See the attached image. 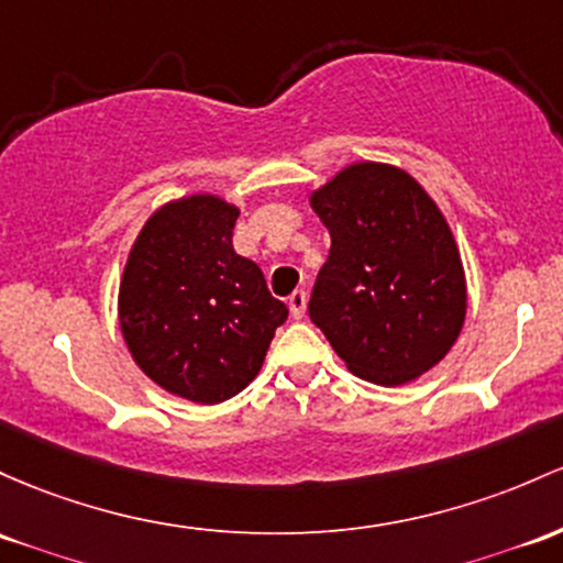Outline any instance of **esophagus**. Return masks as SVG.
I'll return each instance as SVG.
<instances>
[{"mask_svg": "<svg viewBox=\"0 0 563 563\" xmlns=\"http://www.w3.org/2000/svg\"><path fill=\"white\" fill-rule=\"evenodd\" d=\"M288 310H291L296 320L305 318V314H307V294L305 291H294L291 296H288Z\"/></svg>", "mask_w": 563, "mask_h": 563, "instance_id": "obj_1", "label": "esophagus"}]
</instances>
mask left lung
<instances>
[{
    "mask_svg": "<svg viewBox=\"0 0 563 563\" xmlns=\"http://www.w3.org/2000/svg\"><path fill=\"white\" fill-rule=\"evenodd\" d=\"M331 234L310 318L361 379L398 387L430 372L460 336L465 269L441 208L409 173L355 163L312 191Z\"/></svg>",
    "mask_w": 563,
    "mask_h": 563,
    "instance_id": "8db88e82",
    "label": "left lung"
}]
</instances>
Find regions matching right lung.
I'll return each mask as SVG.
<instances>
[{"instance_id":"obj_1","label":"right lung","mask_w":563,"mask_h":563,"mask_svg":"<svg viewBox=\"0 0 563 563\" xmlns=\"http://www.w3.org/2000/svg\"><path fill=\"white\" fill-rule=\"evenodd\" d=\"M240 211L216 195L165 202L135 238L120 283V329L163 390L221 404L256 379L288 307L232 249Z\"/></svg>"}]
</instances>
